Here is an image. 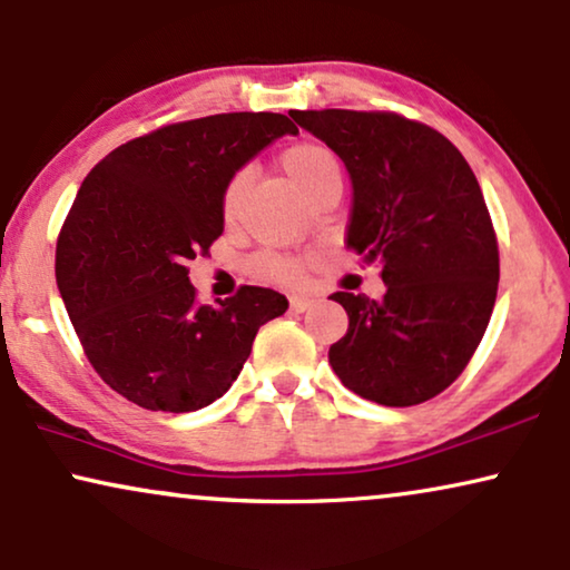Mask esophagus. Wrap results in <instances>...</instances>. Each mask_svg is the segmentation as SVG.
<instances>
[{"instance_id":"1","label":"esophagus","mask_w":570,"mask_h":570,"mask_svg":"<svg viewBox=\"0 0 570 570\" xmlns=\"http://www.w3.org/2000/svg\"><path fill=\"white\" fill-rule=\"evenodd\" d=\"M313 307V299L309 297H302V294H294V297H289V309L292 313H305V309Z\"/></svg>"}]
</instances>
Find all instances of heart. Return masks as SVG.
I'll list each match as a JSON object with an SVG mask.
<instances>
[{
	"instance_id": "1",
	"label": "heart",
	"mask_w": 570,
	"mask_h": 570,
	"mask_svg": "<svg viewBox=\"0 0 570 570\" xmlns=\"http://www.w3.org/2000/svg\"><path fill=\"white\" fill-rule=\"evenodd\" d=\"M281 169L294 185V189L302 197H309L317 189L328 185H341V164L336 154L331 148L321 146V142H297V146L286 148L281 154ZM249 177L245 171L234 174L226 181L224 197H222V210L226 222H234L242 210V200H245ZM253 273L257 278L281 281V284H292L302 276V263L294 257H276V255H263L253 261Z\"/></svg>"
}]
</instances>
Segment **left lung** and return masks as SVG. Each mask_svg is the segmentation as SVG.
Returning a JSON list of instances; mask_svg holds the SVG:
<instances>
[{
  "mask_svg": "<svg viewBox=\"0 0 570 570\" xmlns=\"http://www.w3.org/2000/svg\"><path fill=\"white\" fill-rule=\"evenodd\" d=\"M352 179L346 245L385 294H331L348 315L328 362L356 396L414 406L472 360L495 307L500 261L484 197L449 138L391 111H289Z\"/></svg>",
  "mask_w": 570,
  "mask_h": 570,
  "instance_id": "left-lung-1",
  "label": "left lung"
}]
</instances>
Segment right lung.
Returning a JSON list of instances; mask_svg holds the SVG:
<instances>
[{
    "instance_id": "1",
    "label": "right lung",
    "mask_w": 570,
    "mask_h": 570,
    "mask_svg": "<svg viewBox=\"0 0 570 570\" xmlns=\"http://www.w3.org/2000/svg\"><path fill=\"white\" fill-rule=\"evenodd\" d=\"M284 135V114L234 111L161 127L101 158L57 239V286L101 381L150 412H195L237 381L284 294L242 286L197 305L187 261L224 234V187Z\"/></svg>"
}]
</instances>
